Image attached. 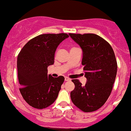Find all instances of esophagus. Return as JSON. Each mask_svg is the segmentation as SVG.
I'll return each mask as SVG.
<instances>
[{"label": "esophagus", "instance_id": "1", "mask_svg": "<svg viewBox=\"0 0 131 131\" xmlns=\"http://www.w3.org/2000/svg\"><path fill=\"white\" fill-rule=\"evenodd\" d=\"M70 80H70V79L69 78L65 77V81H66V82H68V81H70Z\"/></svg>", "mask_w": 131, "mask_h": 131}]
</instances>
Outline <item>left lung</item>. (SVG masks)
<instances>
[{
	"instance_id": "1",
	"label": "left lung",
	"mask_w": 131,
	"mask_h": 131,
	"mask_svg": "<svg viewBox=\"0 0 131 131\" xmlns=\"http://www.w3.org/2000/svg\"><path fill=\"white\" fill-rule=\"evenodd\" d=\"M69 35L82 49V64L87 79L84 86L77 79L72 80L75 88L70 93L71 100L83 112H94L104 104L112 92L117 72L114 51L94 33Z\"/></svg>"
}]
</instances>
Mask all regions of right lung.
<instances>
[{"instance_id":"obj_1","label":"right lung","mask_w":131,"mask_h":131,"mask_svg":"<svg viewBox=\"0 0 131 131\" xmlns=\"http://www.w3.org/2000/svg\"><path fill=\"white\" fill-rule=\"evenodd\" d=\"M69 35L66 33L42 34L31 39L17 57L18 79L23 98L31 106L45 108L58 96L64 77L47 74V67L54 63L59 43Z\"/></svg>"}]
</instances>
